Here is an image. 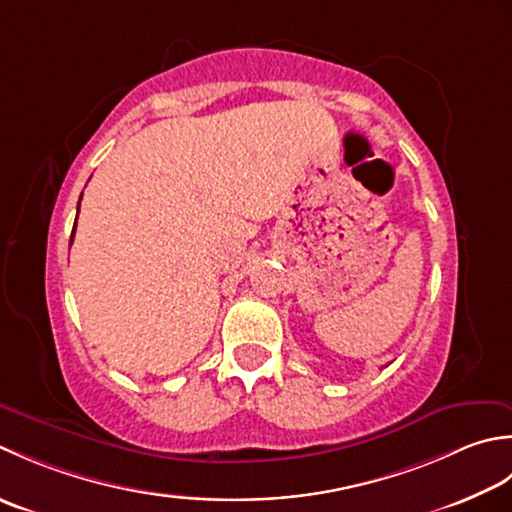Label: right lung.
I'll use <instances>...</instances> for the list:
<instances>
[{"instance_id": "add662e5", "label": "right lung", "mask_w": 512, "mask_h": 512, "mask_svg": "<svg viewBox=\"0 0 512 512\" xmlns=\"http://www.w3.org/2000/svg\"><path fill=\"white\" fill-rule=\"evenodd\" d=\"M79 203H81V198H79ZM79 214V212H77ZM75 229H77V221H75V227H72V234H70V245H72V238H75Z\"/></svg>"}]
</instances>
